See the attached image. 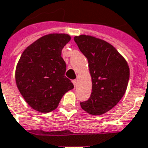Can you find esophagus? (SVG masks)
Here are the masks:
<instances>
[{"label": "esophagus", "mask_w": 148, "mask_h": 148, "mask_svg": "<svg viewBox=\"0 0 148 148\" xmlns=\"http://www.w3.org/2000/svg\"><path fill=\"white\" fill-rule=\"evenodd\" d=\"M72 82H73V84H74V86H77V80L74 79L72 81Z\"/></svg>", "instance_id": "obj_1"}]
</instances>
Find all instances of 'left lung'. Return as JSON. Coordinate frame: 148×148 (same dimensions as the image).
I'll return each instance as SVG.
<instances>
[{
    "instance_id": "obj_1",
    "label": "left lung",
    "mask_w": 148,
    "mask_h": 148,
    "mask_svg": "<svg viewBox=\"0 0 148 148\" xmlns=\"http://www.w3.org/2000/svg\"><path fill=\"white\" fill-rule=\"evenodd\" d=\"M74 40L88 60L92 84L89 99L80 105L88 114L100 115L112 109L124 96L130 79L129 66L105 40L86 35L76 36Z\"/></svg>"
}]
</instances>
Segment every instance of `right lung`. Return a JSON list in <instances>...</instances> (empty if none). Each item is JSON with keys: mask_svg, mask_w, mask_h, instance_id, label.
I'll return each instance as SVG.
<instances>
[{"mask_svg": "<svg viewBox=\"0 0 148 148\" xmlns=\"http://www.w3.org/2000/svg\"><path fill=\"white\" fill-rule=\"evenodd\" d=\"M71 40L64 34H52L39 38L24 50L16 71L20 93L35 110L47 113L57 108L64 94L74 88L66 77L62 49Z\"/></svg>", "mask_w": 148, "mask_h": 148, "instance_id": "1", "label": "right lung"}]
</instances>
